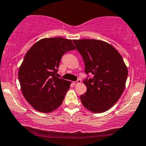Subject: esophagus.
Wrapping results in <instances>:
<instances>
[{"mask_svg": "<svg viewBox=\"0 0 146 146\" xmlns=\"http://www.w3.org/2000/svg\"><path fill=\"white\" fill-rule=\"evenodd\" d=\"M81 82H82V81H81L80 79H77V80L76 81V82H73V84H74L75 86H76V85L79 84H80Z\"/></svg>", "mask_w": 146, "mask_h": 146, "instance_id": "1", "label": "esophagus"}]
</instances>
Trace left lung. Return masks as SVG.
<instances>
[{
  "instance_id": "8db88e82",
  "label": "left lung",
  "mask_w": 146,
  "mask_h": 146,
  "mask_svg": "<svg viewBox=\"0 0 146 146\" xmlns=\"http://www.w3.org/2000/svg\"><path fill=\"white\" fill-rule=\"evenodd\" d=\"M73 42L84 59L87 75L84 80L87 91L80 96L82 104L95 113L106 111L124 91L128 71L122 56L110 44L100 40Z\"/></svg>"
}]
</instances>
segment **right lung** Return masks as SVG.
<instances>
[{
	"label": "right lung",
	"instance_id": "right-lung-1",
	"mask_svg": "<svg viewBox=\"0 0 146 146\" xmlns=\"http://www.w3.org/2000/svg\"><path fill=\"white\" fill-rule=\"evenodd\" d=\"M71 40L44 38L27 51L18 77L22 93L33 108L50 112L61 105L71 82L56 77L62 56L75 50Z\"/></svg>",
	"mask_w": 146,
	"mask_h": 146
}]
</instances>
